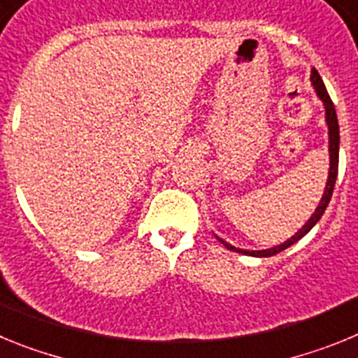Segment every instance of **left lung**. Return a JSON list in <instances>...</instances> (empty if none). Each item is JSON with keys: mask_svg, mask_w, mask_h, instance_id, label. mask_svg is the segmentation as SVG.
Instances as JSON below:
<instances>
[{"mask_svg": "<svg viewBox=\"0 0 358 358\" xmlns=\"http://www.w3.org/2000/svg\"><path fill=\"white\" fill-rule=\"evenodd\" d=\"M310 82H312V85H314L315 94H317L319 100H321L322 106H324V120H327V125H328V154H330V169H328V179H327V186H324V194H322L321 201H319L317 208H315V211L312 213V217L305 222V226H301V229H297L296 235L290 236V238L285 240L283 243H280V245H276V248L262 249V251H249V249L235 248V245L227 243L226 240H222L220 236H217V238L220 240V242L226 245V249H229V251L240 252V255H245V256H256V258H267V256H274L278 255V252L285 251L287 248L294 245L297 240H301L303 236H305L306 233H308V231L312 229L319 220H321L322 213L327 211L328 204H330L335 181H337V172H339V140H341L339 122H337V113H335L334 102H331L330 94H328L327 87H324V82H322V78L319 77L317 69H312Z\"/></svg>", "mask_w": 358, "mask_h": 358, "instance_id": "8db88e82", "label": "left lung"}]
</instances>
